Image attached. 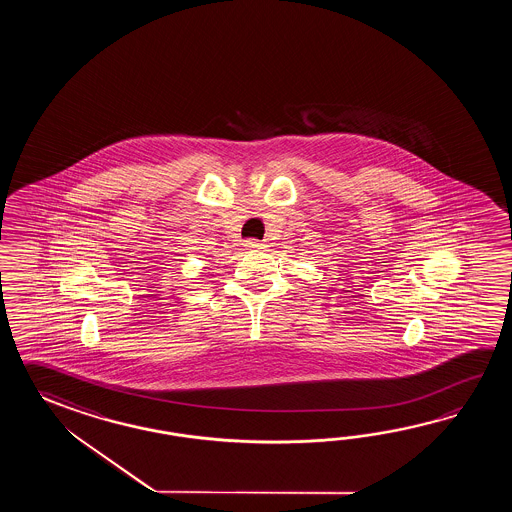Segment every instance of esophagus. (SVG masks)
Segmentation results:
<instances>
[{
	"instance_id": "esophagus-1",
	"label": "esophagus",
	"mask_w": 512,
	"mask_h": 512,
	"mask_svg": "<svg viewBox=\"0 0 512 512\" xmlns=\"http://www.w3.org/2000/svg\"><path fill=\"white\" fill-rule=\"evenodd\" d=\"M245 247L254 249V251H263V249H267V245H265V243H260V241H247V243H245Z\"/></svg>"
}]
</instances>
